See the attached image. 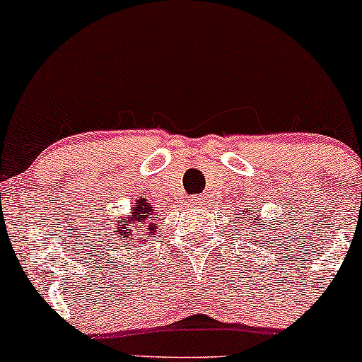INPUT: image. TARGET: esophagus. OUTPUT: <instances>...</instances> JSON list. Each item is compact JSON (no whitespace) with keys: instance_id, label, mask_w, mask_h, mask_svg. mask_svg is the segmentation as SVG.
Here are the masks:
<instances>
[{"instance_id":"1","label":"esophagus","mask_w":362,"mask_h":362,"mask_svg":"<svg viewBox=\"0 0 362 362\" xmlns=\"http://www.w3.org/2000/svg\"><path fill=\"white\" fill-rule=\"evenodd\" d=\"M192 203H200V197H193Z\"/></svg>"}]
</instances>
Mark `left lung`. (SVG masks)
Masks as SVG:
<instances>
[{
	"label": "left lung",
	"mask_w": 362,
	"mask_h": 362,
	"mask_svg": "<svg viewBox=\"0 0 362 362\" xmlns=\"http://www.w3.org/2000/svg\"><path fill=\"white\" fill-rule=\"evenodd\" d=\"M259 212H262V209H259ZM234 218H243V224H246V229H251V234L250 235H257V234H263V227H269V221H263L262 215L258 214V210H250V209H245L243 210V214H235ZM272 229V227H270ZM263 238V235H262ZM263 241H265V238H263ZM263 245V243H262Z\"/></svg>",
	"instance_id": "obj_1"
}]
</instances>
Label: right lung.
Listing matches in <instances>:
<instances>
[{"label":"right lung","instance_id":"1","mask_svg":"<svg viewBox=\"0 0 362 362\" xmlns=\"http://www.w3.org/2000/svg\"><path fill=\"white\" fill-rule=\"evenodd\" d=\"M100 227H105L104 230H100L103 241L105 239L104 247L111 246L112 251L116 247H124L129 251L133 246H145V243L156 238L157 230H159L153 206L145 198H136L129 217H124V215H117L115 218L105 217L104 224Z\"/></svg>","mask_w":362,"mask_h":362}]
</instances>
